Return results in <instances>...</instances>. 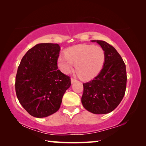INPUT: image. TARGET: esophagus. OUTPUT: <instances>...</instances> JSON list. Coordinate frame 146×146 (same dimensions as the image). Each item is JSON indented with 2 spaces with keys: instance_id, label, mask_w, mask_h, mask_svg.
Here are the masks:
<instances>
[{
  "instance_id": "obj_1",
  "label": "esophagus",
  "mask_w": 146,
  "mask_h": 146,
  "mask_svg": "<svg viewBox=\"0 0 146 146\" xmlns=\"http://www.w3.org/2000/svg\"><path fill=\"white\" fill-rule=\"evenodd\" d=\"M76 81H77V80H76L75 79H73V78H71V82L72 84L74 83V82H76Z\"/></svg>"
}]
</instances>
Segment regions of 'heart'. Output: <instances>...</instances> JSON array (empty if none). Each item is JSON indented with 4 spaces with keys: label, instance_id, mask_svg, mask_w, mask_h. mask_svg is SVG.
I'll return each instance as SVG.
<instances>
[{
    "label": "heart",
    "instance_id": "1",
    "mask_svg": "<svg viewBox=\"0 0 146 146\" xmlns=\"http://www.w3.org/2000/svg\"><path fill=\"white\" fill-rule=\"evenodd\" d=\"M105 58V51L101 46L82 44L71 47L66 51V55H60L58 64L64 73H70L76 64V71L79 77L88 80L100 73Z\"/></svg>",
    "mask_w": 146,
    "mask_h": 146
}]
</instances>
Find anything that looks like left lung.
<instances>
[{"label": "left lung", "instance_id": "obj_1", "mask_svg": "<svg viewBox=\"0 0 146 146\" xmlns=\"http://www.w3.org/2000/svg\"><path fill=\"white\" fill-rule=\"evenodd\" d=\"M96 42L106 54L103 68L94 79L83 84L81 102L87 111L94 114H106L121 103L127 86L126 66L113 46L104 40Z\"/></svg>", "mask_w": 146, "mask_h": 146}]
</instances>
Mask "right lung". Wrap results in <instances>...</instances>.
I'll return each instance as SVG.
<instances>
[{
  "label": "right lung",
  "instance_id": "1",
  "mask_svg": "<svg viewBox=\"0 0 146 146\" xmlns=\"http://www.w3.org/2000/svg\"><path fill=\"white\" fill-rule=\"evenodd\" d=\"M60 46L40 43L27 52L17 68V98L35 117L49 116L59 110L62 98L71 86V79L58 68Z\"/></svg>",
  "mask_w": 146,
  "mask_h": 146
}]
</instances>
